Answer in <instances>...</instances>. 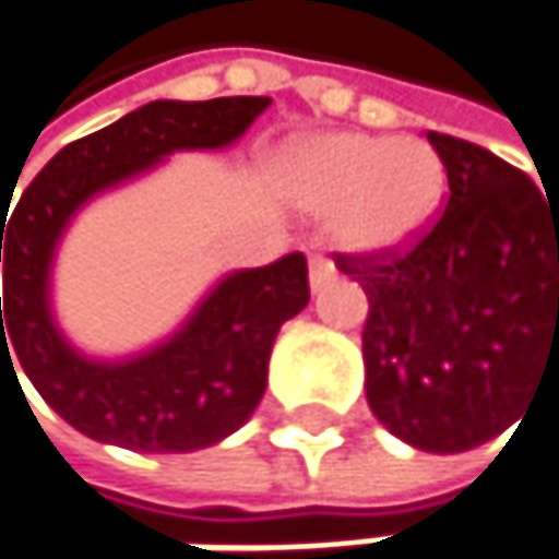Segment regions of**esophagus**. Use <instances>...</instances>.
I'll return each mask as SVG.
<instances>
[{
	"label": "esophagus",
	"instance_id": "1",
	"mask_svg": "<svg viewBox=\"0 0 559 559\" xmlns=\"http://www.w3.org/2000/svg\"><path fill=\"white\" fill-rule=\"evenodd\" d=\"M333 275H336L333 259H326V255H310V287H313V290L323 287Z\"/></svg>",
	"mask_w": 559,
	"mask_h": 559
}]
</instances>
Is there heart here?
<instances>
[{"label":"heart","instance_id":"b5f03b06","mask_svg":"<svg viewBox=\"0 0 559 559\" xmlns=\"http://www.w3.org/2000/svg\"><path fill=\"white\" fill-rule=\"evenodd\" d=\"M294 200L333 216V239L353 255H391L420 242L447 200V168L427 142L336 132L287 162Z\"/></svg>","mask_w":559,"mask_h":559}]
</instances>
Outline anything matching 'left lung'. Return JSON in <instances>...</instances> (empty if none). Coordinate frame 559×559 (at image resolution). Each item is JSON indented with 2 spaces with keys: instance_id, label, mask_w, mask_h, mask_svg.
Segmentation results:
<instances>
[{
  "instance_id": "obj_1",
  "label": "left lung",
  "mask_w": 559,
  "mask_h": 559,
  "mask_svg": "<svg viewBox=\"0 0 559 559\" xmlns=\"http://www.w3.org/2000/svg\"><path fill=\"white\" fill-rule=\"evenodd\" d=\"M450 197L430 233L391 255H336L362 284L366 397L424 453H463L521 417L559 362V203L492 152L427 132Z\"/></svg>"
}]
</instances>
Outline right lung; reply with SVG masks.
<instances>
[{
  "mask_svg": "<svg viewBox=\"0 0 559 559\" xmlns=\"http://www.w3.org/2000/svg\"><path fill=\"white\" fill-rule=\"evenodd\" d=\"M269 103L155 99L60 148L9 219L2 210L0 369L19 359L38 394L80 433L142 453H190L219 443L259 407L281 323L310 300L300 252L233 272L168 343L122 362L86 359L60 336L48 287L57 239L90 197L155 168L170 152L233 145Z\"/></svg>",
  "mask_w": 559,
  "mask_h": 559,
  "instance_id": "right-lung-1",
  "label": "right lung"
}]
</instances>
